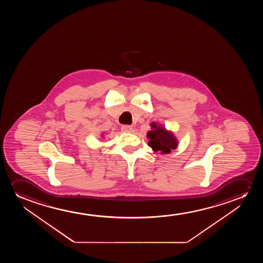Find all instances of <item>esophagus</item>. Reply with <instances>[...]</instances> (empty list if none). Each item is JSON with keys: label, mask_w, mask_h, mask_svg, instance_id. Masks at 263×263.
Masks as SVG:
<instances>
[{"label": "esophagus", "mask_w": 263, "mask_h": 263, "mask_svg": "<svg viewBox=\"0 0 263 263\" xmlns=\"http://www.w3.org/2000/svg\"><path fill=\"white\" fill-rule=\"evenodd\" d=\"M121 130H122L123 132L128 133V132H131L132 126H129V125H123V126H121Z\"/></svg>", "instance_id": "obj_1"}]
</instances>
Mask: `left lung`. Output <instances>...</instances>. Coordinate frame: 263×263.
<instances>
[{"instance_id": "1", "label": "left lung", "mask_w": 263, "mask_h": 263, "mask_svg": "<svg viewBox=\"0 0 263 263\" xmlns=\"http://www.w3.org/2000/svg\"><path fill=\"white\" fill-rule=\"evenodd\" d=\"M153 130L147 133L150 139L148 142L149 146L155 152H162V154H169L172 150L176 149L178 142L172 132H169L162 126L152 123Z\"/></svg>"}]
</instances>
